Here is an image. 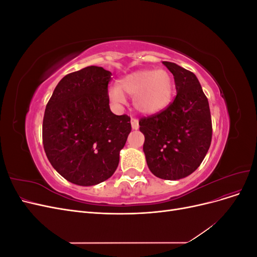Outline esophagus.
<instances>
[{
    "mask_svg": "<svg viewBox=\"0 0 257 257\" xmlns=\"http://www.w3.org/2000/svg\"><path fill=\"white\" fill-rule=\"evenodd\" d=\"M131 124H132V127H133V130H137L139 127L138 120L135 119V118H132L131 119Z\"/></svg>",
    "mask_w": 257,
    "mask_h": 257,
    "instance_id": "esophagus-1",
    "label": "esophagus"
}]
</instances>
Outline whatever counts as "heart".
I'll use <instances>...</instances> for the list:
<instances>
[{"mask_svg":"<svg viewBox=\"0 0 257 257\" xmlns=\"http://www.w3.org/2000/svg\"><path fill=\"white\" fill-rule=\"evenodd\" d=\"M173 93V78L164 69L137 71L123 77L118 88H110L108 94L114 104L125 102L124 94L133 96L136 110L144 114H153L168 105Z\"/></svg>","mask_w":257,"mask_h":257,"instance_id":"obj_1","label":"heart"}]
</instances>
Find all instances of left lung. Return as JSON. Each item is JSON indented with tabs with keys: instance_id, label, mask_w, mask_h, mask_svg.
Returning a JSON list of instances; mask_svg holds the SVG:
<instances>
[{
	"instance_id": "8db88e82",
	"label": "left lung",
	"mask_w": 257,
	"mask_h": 257,
	"mask_svg": "<svg viewBox=\"0 0 257 257\" xmlns=\"http://www.w3.org/2000/svg\"><path fill=\"white\" fill-rule=\"evenodd\" d=\"M174 75L177 95L165 109L139 120L144 152L151 173L178 180L199 167L211 145L212 122L208 98L197 77L172 62H163Z\"/></svg>"
}]
</instances>
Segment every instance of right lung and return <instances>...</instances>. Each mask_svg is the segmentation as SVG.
Returning <instances> with one entry per match:
<instances>
[{"label":"right lung","instance_id":"obj_1","mask_svg":"<svg viewBox=\"0 0 257 257\" xmlns=\"http://www.w3.org/2000/svg\"><path fill=\"white\" fill-rule=\"evenodd\" d=\"M111 73L88 66L60 80L46 106L43 145L52 167L67 181L95 185L119 164L120 150L132 130L126 114L111 112Z\"/></svg>","mask_w":257,"mask_h":257}]
</instances>
